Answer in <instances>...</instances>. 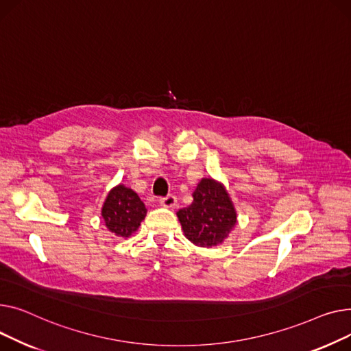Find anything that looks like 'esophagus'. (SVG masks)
I'll list each match as a JSON object with an SVG mask.
<instances>
[{
	"mask_svg": "<svg viewBox=\"0 0 351 351\" xmlns=\"http://www.w3.org/2000/svg\"><path fill=\"white\" fill-rule=\"evenodd\" d=\"M176 202H177V198H176V195H173V194H169L167 197H161L160 198V204L161 205H164V207H174L176 205Z\"/></svg>",
	"mask_w": 351,
	"mask_h": 351,
	"instance_id": "34e87169",
	"label": "esophagus"
}]
</instances>
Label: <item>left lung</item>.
I'll return each mask as SVG.
<instances>
[{
    "instance_id": "1",
    "label": "left lung",
    "mask_w": 351,
    "mask_h": 351,
    "mask_svg": "<svg viewBox=\"0 0 351 351\" xmlns=\"http://www.w3.org/2000/svg\"><path fill=\"white\" fill-rule=\"evenodd\" d=\"M194 201L177 213L182 231L198 246H215L232 231L237 223L234 205L221 184L202 178L193 194Z\"/></svg>"
}]
</instances>
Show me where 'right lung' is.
<instances>
[{
	"label": "right lung",
	"mask_w": 351,
	"mask_h": 351,
	"mask_svg": "<svg viewBox=\"0 0 351 351\" xmlns=\"http://www.w3.org/2000/svg\"><path fill=\"white\" fill-rule=\"evenodd\" d=\"M146 213L147 210L140 197L125 185L114 187L101 208V217L109 231L123 238H128L137 231Z\"/></svg>",
	"instance_id": "1"
}]
</instances>
